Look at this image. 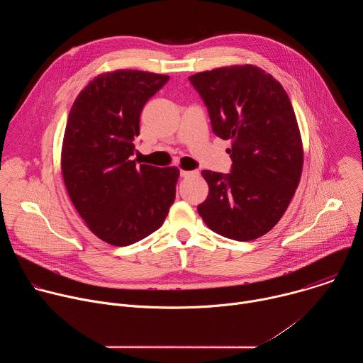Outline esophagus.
Returning a JSON list of instances; mask_svg holds the SVG:
<instances>
[{"mask_svg": "<svg viewBox=\"0 0 363 363\" xmlns=\"http://www.w3.org/2000/svg\"><path fill=\"white\" fill-rule=\"evenodd\" d=\"M198 172L196 171H185V169H181V177L186 178V177H192V175H196Z\"/></svg>", "mask_w": 363, "mask_h": 363, "instance_id": "34e87169", "label": "esophagus"}]
</instances>
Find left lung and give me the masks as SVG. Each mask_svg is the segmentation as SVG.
Masks as SVG:
<instances>
[{
	"label": "left lung",
	"instance_id": "left-lung-1",
	"mask_svg": "<svg viewBox=\"0 0 363 363\" xmlns=\"http://www.w3.org/2000/svg\"><path fill=\"white\" fill-rule=\"evenodd\" d=\"M208 109L213 132L231 139L230 174L202 171L210 186L198 214L214 233L251 241L267 234L296 192L303 168L300 130L290 99L251 65L189 77Z\"/></svg>",
	"mask_w": 363,
	"mask_h": 363
}]
</instances>
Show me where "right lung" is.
<instances>
[{
	"label": "right lung",
	"mask_w": 363,
	"mask_h": 363,
	"mask_svg": "<svg viewBox=\"0 0 363 363\" xmlns=\"http://www.w3.org/2000/svg\"><path fill=\"white\" fill-rule=\"evenodd\" d=\"M169 76L116 70L94 77L69 113L62 172L90 231L126 247L157 231L175 201L179 169L130 161L145 103Z\"/></svg>",
	"instance_id": "1"
}]
</instances>
